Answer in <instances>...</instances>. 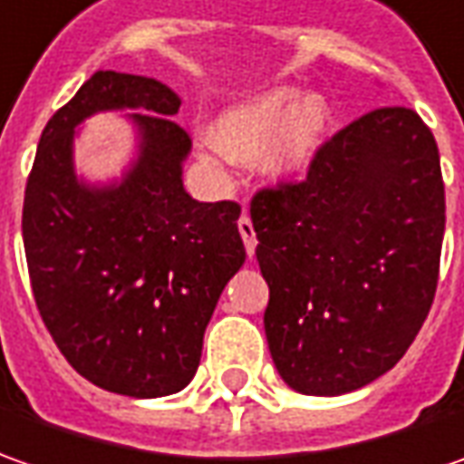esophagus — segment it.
Masks as SVG:
<instances>
[{"label": "esophagus", "instance_id": "1", "mask_svg": "<svg viewBox=\"0 0 464 464\" xmlns=\"http://www.w3.org/2000/svg\"><path fill=\"white\" fill-rule=\"evenodd\" d=\"M238 233H241V238H244V246H246V254L251 256L254 254V248H256V233H254V226H251V218L244 213V216L238 218Z\"/></svg>", "mask_w": 464, "mask_h": 464}]
</instances>
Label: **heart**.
<instances>
[{
  "label": "heart",
  "mask_w": 464,
  "mask_h": 464,
  "mask_svg": "<svg viewBox=\"0 0 464 464\" xmlns=\"http://www.w3.org/2000/svg\"><path fill=\"white\" fill-rule=\"evenodd\" d=\"M331 125L321 94L297 100L295 89H275L226 110L213 125V143L200 161L223 174L228 161H256L272 179H293L311 167Z\"/></svg>",
  "instance_id": "b5f03b06"
}]
</instances>
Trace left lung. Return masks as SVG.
<instances>
[{"mask_svg":"<svg viewBox=\"0 0 464 464\" xmlns=\"http://www.w3.org/2000/svg\"><path fill=\"white\" fill-rule=\"evenodd\" d=\"M251 223L282 380L343 395L392 370L429 315L444 238L440 149L421 118L362 115L318 149L303 182L256 192Z\"/></svg>","mask_w":464,"mask_h":464,"instance_id":"obj_1","label":"left lung"}]
</instances>
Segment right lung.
I'll return each mask as SVG.
<instances>
[{
  "mask_svg": "<svg viewBox=\"0 0 464 464\" xmlns=\"http://www.w3.org/2000/svg\"><path fill=\"white\" fill-rule=\"evenodd\" d=\"M179 94L159 79L97 72L48 121L27 179L23 241L33 295L61 354L97 388L179 392L198 372L218 297L246 259L236 202H198L182 182L192 140ZM130 109L137 156L121 180L87 183L75 128Z\"/></svg>",
  "mask_w": 464,
  "mask_h": 464,
  "instance_id": "obj_1",
  "label": "right lung"
}]
</instances>
